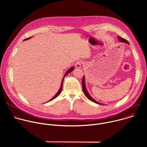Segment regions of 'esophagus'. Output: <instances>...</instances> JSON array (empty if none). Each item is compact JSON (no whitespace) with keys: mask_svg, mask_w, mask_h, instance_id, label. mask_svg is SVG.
<instances>
[{"mask_svg":"<svg viewBox=\"0 0 147 147\" xmlns=\"http://www.w3.org/2000/svg\"><path fill=\"white\" fill-rule=\"evenodd\" d=\"M81 65H82L81 61H77L75 63V66L77 68H80L81 67Z\"/></svg>","mask_w":147,"mask_h":147,"instance_id":"obj_1","label":"esophagus"}]
</instances>
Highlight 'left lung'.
<instances>
[{
    "label": "left lung",
    "mask_w": 147,
    "mask_h": 147,
    "mask_svg": "<svg viewBox=\"0 0 147 147\" xmlns=\"http://www.w3.org/2000/svg\"><path fill=\"white\" fill-rule=\"evenodd\" d=\"M117 38L119 40L120 42H123V43H126L127 44H129V42L125 40V39L123 38H121L120 36H117ZM130 45V44H129ZM82 91L84 92V95H86V96L90 100H91L92 102H94V103H98V104H99V105H103L102 103H100L97 101H96L94 99H93L91 96L89 94V93L88 92L87 89H86V84H85V79H84V76H83V78H82Z\"/></svg>",
    "instance_id": "left-lung-1"
}]
</instances>
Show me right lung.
I'll return each mask as SVG.
<instances>
[{
  "mask_svg": "<svg viewBox=\"0 0 147 147\" xmlns=\"http://www.w3.org/2000/svg\"><path fill=\"white\" fill-rule=\"evenodd\" d=\"M32 37V36H31ZM31 37H29V38H26V39H24V40H27V39H30ZM74 69V68L73 67H71L70 69H69L66 72V73L65 74V76H64V77L66 76V75H67L69 73H70V72H71ZM64 77H63V80H62V81H61V86H60V88H59V91H58V92L56 93V94L52 98V99H51L50 100H49V101H51V100H52L53 99H54L55 98H56V97H57L59 95H60V94L61 93V90H62V87H63V81H64Z\"/></svg>",
  "mask_w": 147,
  "mask_h": 147,
  "instance_id": "obj_1",
  "label": "right lung"
}]
</instances>
